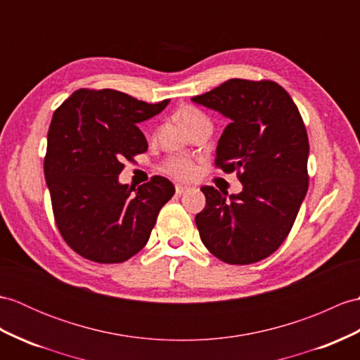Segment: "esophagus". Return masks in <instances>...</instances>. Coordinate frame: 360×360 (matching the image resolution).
<instances>
[{"label":"esophagus","instance_id":"obj_1","mask_svg":"<svg viewBox=\"0 0 360 360\" xmlns=\"http://www.w3.org/2000/svg\"><path fill=\"white\" fill-rule=\"evenodd\" d=\"M187 190H190V187H187V186H181V184H178V186H176V193H178V195L186 193Z\"/></svg>","mask_w":360,"mask_h":360}]
</instances>
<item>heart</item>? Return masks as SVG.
<instances>
[{
    "label": "heart",
    "mask_w": 360,
    "mask_h": 360,
    "mask_svg": "<svg viewBox=\"0 0 360 360\" xmlns=\"http://www.w3.org/2000/svg\"><path fill=\"white\" fill-rule=\"evenodd\" d=\"M178 120L187 130L196 124H210L207 116L195 107H182L178 112ZM164 170L179 181H190L196 176V165L193 161L187 160V158H172V160L165 162Z\"/></svg>",
    "instance_id": "heart-1"
}]
</instances>
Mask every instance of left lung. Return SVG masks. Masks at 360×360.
<instances>
[{"label": "left lung", "mask_w": 360, "mask_h": 360, "mask_svg": "<svg viewBox=\"0 0 360 360\" xmlns=\"http://www.w3.org/2000/svg\"><path fill=\"white\" fill-rule=\"evenodd\" d=\"M191 101L230 124L216 147V165L238 170L242 191L204 186L196 227L208 252L233 265L262 261L293 227L308 190V136L293 99L273 81L229 79Z\"/></svg>", "instance_id": "obj_1"}]
</instances>
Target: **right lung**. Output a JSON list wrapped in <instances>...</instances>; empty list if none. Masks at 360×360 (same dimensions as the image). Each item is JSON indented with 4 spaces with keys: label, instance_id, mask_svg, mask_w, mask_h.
Here are the masks:
<instances>
[{
    "label": "right lung",
    "instance_id": "right-lung-1",
    "mask_svg": "<svg viewBox=\"0 0 360 360\" xmlns=\"http://www.w3.org/2000/svg\"><path fill=\"white\" fill-rule=\"evenodd\" d=\"M169 103L148 104L112 89H79L55 110L44 176L58 230L89 261L118 264L141 252L158 213L174 195L162 176L138 188L118 178L122 162L148 147L138 124Z\"/></svg>",
    "mask_w": 360,
    "mask_h": 360
}]
</instances>
